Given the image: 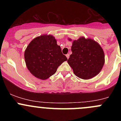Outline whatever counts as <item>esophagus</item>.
I'll return each mask as SVG.
<instances>
[{"label": "esophagus", "mask_w": 121, "mask_h": 121, "mask_svg": "<svg viewBox=\"0 0 121 121\" xmlns=\"http://www.w3.org/2000/svg\"><path fill=\"white\" fill-rule=\"evenodd\" d=\"M66 57H67V59H68V58H69V54H67L66 55Z\"/></svg>", "instance_id": "1"}]
</instances>
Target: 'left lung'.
<instances>
[{"mask_svg": "<svg viewBox=\"0 0 121 121\" xmlns=\"http://www.w3.org/2000/svg\"><path fill=\"white\" fill-rule=\"evenodd\" d=\"M71 51L73 53L67 62L78 77L88 80L101 71L105 63V55L98 43L81 37L73 41Z\"/></svg>", "mask_w": 121, "mask_h": 121, "instance_id": "obj_1", "label": "left lung"}]
</instances>
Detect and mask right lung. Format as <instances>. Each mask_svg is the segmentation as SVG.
I'll return each instance as SVG.
<instances>
[{"mask_svg": "<svg viewBox=\"0 0 121 121\" xmlns=\"http://www.w3.org/2000/svg\"><path fill=\"white\" fill-rule=\"evenodd\" d=\"M26 64L37 78L46 80L57 71V68L67 60L57 40L52 35H42L34 39L24 52Z\"/></svg>", "mask_w": 121, "mask_h": 121, "instance_id": "1", "label": "right lung"}]
</instances>
